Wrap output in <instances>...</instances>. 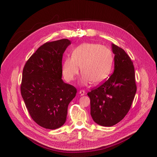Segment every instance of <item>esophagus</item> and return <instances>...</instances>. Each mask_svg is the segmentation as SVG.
<instances>
[{"label": "esophagus", "instance_id": "obj_1", "mask_svg": "<svg viewBox=\"0 0 157 157\" xmlns=\"http://www.w3.org/2000/svg\"><path fill=\"white\" fill-rule=\"evenodd\" d=\"M79 94L81 96H82V95H84L85 94H86V92H85V91L84 90H80L79 91Z\"/></svg>", "mask_w": 157, "mask_h": 157}]
</instances>
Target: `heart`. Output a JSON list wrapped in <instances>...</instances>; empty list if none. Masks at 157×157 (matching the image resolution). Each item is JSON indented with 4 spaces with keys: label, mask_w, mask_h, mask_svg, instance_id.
Segmentation results:
<instances>
[{
    "label": "heart",
    "mask_w": 157,
    "mask_h": 157,
    "mask_svg": "<svg viewBox=\"0 0 157 157\" xmlns=\"http://www.w3.org/2000/svg\"><path fill=\"white\" fill-rule=\"evenodd\" d=\"M113 54L106 46L86 43L75 47L72 56H68L62 64V74L66 81L71 82L80 71L83 72L81 83H100L109 77L113 67Z\"/></svg>",
    "instance_id": "1"
}]
</instances>
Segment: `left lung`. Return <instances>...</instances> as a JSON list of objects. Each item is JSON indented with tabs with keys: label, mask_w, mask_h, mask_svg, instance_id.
<instances>
[{
	"label": "left lung",
	"mask_w": 157,
	"mask_h": 157,
	"mask_svg": "<svg viewBox=\"0 0 157 157\" xmlns=\"http://www.w3.org/2000/svg\"><path fill=\"white\" fill-rule=\"evenodd\" d=\"M112 49L114 54L113 74L87 93L94 122L108 127L120 122L128 114L137 91L135 70L130 57L114 44H112Z\"/></svg>",
	"instance_id": "left-lung-1"
}]
</instances>
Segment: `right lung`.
<instances>
[{
  "mask_svg": "<svg viewBox=\"0 0 157 157\" xmlns=\"http://www.w3.org/2000/svg\"><path fill=\"white\" fill-rule=\"evenodd\" d=\"M71 42H47L26 62L20 86L26 108L40 126L55 129L64 125L68 106L77 89L62 79V56Z\"/></svg>",
  "mask_w": 157,
  "mask_h": 157,
  "instance_id": "obj_1",
  "label": "right lung"
}]
</instances>
